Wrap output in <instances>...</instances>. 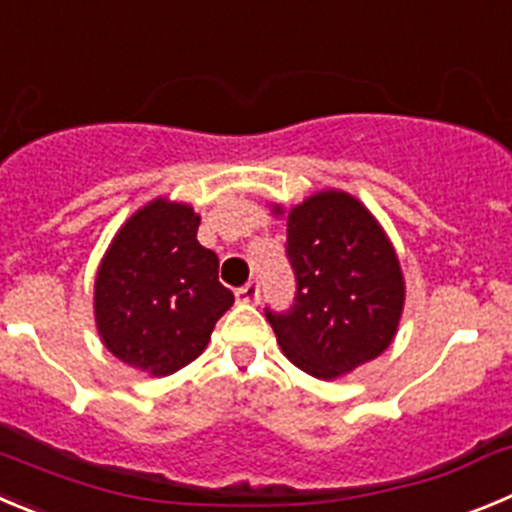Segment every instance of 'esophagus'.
<instances>
[{
	"label": "esophagus",
	"mask_w": 512,
	"mask_h": 512,
	"mask_svg": "<svg viewBox=\"0 0 512 512\" xmlns=\"http://www.w3.org/2000/svg\"><path fill=\"white\" fill-rule=\"evenodd\" d=\"M237 303H257L260 300V285L255 283V280H250L247 285H242V288H237Z\"/></svg>",
	"instance_id": "34e87169"
}]
</instances>
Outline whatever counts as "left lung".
<instances>
[{"label": "left lung", "instance_id": "left-lung-1", "mask_svg": "<svg viewBox=\"0 0 512 512\" xmlns=\"http://www.w3.org/2000/svg\"><path fill=\"white\" fill-rule=\"evenodd\" d=\"M285 252L298 283L293 305L265 315L298 369L338 379L389 348L404 310V278L364 204L336 189L308 197L288 212Z\"/></svg>", "mask_w": 512, "mask_h": 512}]
</instances>
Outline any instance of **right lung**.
I'll list each match as a JSON object with an SVG mask.
<instances>
[{
    "instance_id": "add662e5",
    "label": "right lung",
    "mask_w": 512,
    "mask_h": 512,
    "mask_svg": "<svg viewBox=\"0 0 512 512\" xmlns=\"http://www.w3.org/2000/svg\"><path fill=\"white\" fill-rule=\"evenodd\" d=\"M189 204L154 199L113 237L95 278V326L123 364L169 376L207 348L232 308L219 257L197 240Z\"/></svg>"
}]
</instances>
